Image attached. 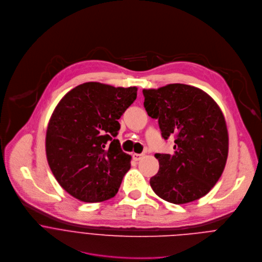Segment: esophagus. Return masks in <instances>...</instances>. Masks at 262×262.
Wrapping results in <instances>:
<instances>
[{"label": "esophagus", "mask_w": 262, "mask_h": 262, "mask_svg": "<svg viewBox=\"0 0 262 262\" xmlns=\"http://www.w3.org/2000/svg\"><path fill=\"white\" fill-rule=\"evenodd\" d=\"M142 156H143L142 154H134L133 155V159H134V161L137 162V161H139L142 158Z\"/></svg>", "instance_id": "esophagus-1"}]
</instances>
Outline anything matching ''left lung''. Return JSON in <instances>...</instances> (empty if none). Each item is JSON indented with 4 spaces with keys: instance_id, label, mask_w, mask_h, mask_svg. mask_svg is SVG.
<instances>
[{
    "instance_id": "1",
    "label": "left lung",
    "mask_w": 262,
    "mask_h": 262,
    "mask_svg": "<svg viewBox=\"0 0 262 262\" xmlns=\"http://www.w3.org/2000/svg\"><path fill=\"white\" fill-rule=\"evenodd\" d=\"M144 107L162 136H174V154H156L160 170L150 186L162 199L184 204L206 195L224 172L229 151L225 117L199 88L174 83L143 89Z\"/></svg>"
}]
</instances>
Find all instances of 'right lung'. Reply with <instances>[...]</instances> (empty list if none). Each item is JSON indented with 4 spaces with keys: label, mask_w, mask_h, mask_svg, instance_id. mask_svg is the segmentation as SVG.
<instances>
[{
    "label": "right lung",
    "mask_w": 262,
    "mask_h": 262,
    "mask_svg": "<svg viewBox=\"0 0 262 262\" xmlns=\"http://www.w3.org/2000/svg\"><path fill=\"white\" fill-rule=\"evenodd\" d=\"M136 96L135 86L86 82L57 104L47 129V159L58 183L73 197L101 202L117 194L131 167V157L116 139L118 120Z\"/></svg>",
    "instance_id": "1"
}]
</instances>
